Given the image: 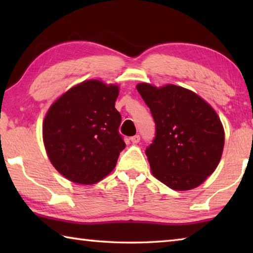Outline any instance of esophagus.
Returning <instances> with one entry per match:
<instances>
[{
  "mask_svg": "<svg viewBox=\"0 0 253 253\" xmlns=\"http://www.w3.org/2000/svg\"><path fill=\"white\" fill-rule=\"evenodd\" d=\"M139 140H140V137H139V135H135V136L130 137V142H131L132 144H137V143H139Z\"/></svg>",
  "mask_w": 253,
  "mask_h": 253,
  "instance_id": "esophagus-1",
  "label": "esophagus"
}]
</instances>
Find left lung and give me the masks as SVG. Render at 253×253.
I'll list each match as a JSON object with an SVG mask.
<instances>
[{"mask_svg": "<svg viewBox=\"0 0 253 253\" xmlns=\"http://www.w3.org/2000/svg\"><path fill=\"white\" fill-rule=\"evenodd\" d=\"M156 124L146 149L152 174L175 191L200 186L219 165L224 128L216 111L198 93L176 84L136 85Z\"/></svg>", "mask_w": 253, "mask_h": 253, "instance_id": "obj_1", "label": "left lung"}]
</instances>
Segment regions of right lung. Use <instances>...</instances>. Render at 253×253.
<instances>
[{
  "label": "right lung",
  "mask_w": 253,
  "mask_h": 253,
  "mask_svg": "<svg viewBox=\"0 0 253 253\" xmlns=\"http://www.w3.org/2000/svg\"><path fill=\"white\" fill-rule=\"evenodd\" d=\"M119 85L84 80L62 93L45 114L42 137L51 164L67 179L91 185L116 166L125 143L115 102Z\"/></svg>",
  "instance_id": "right-lung-1"
}]
</instances>
